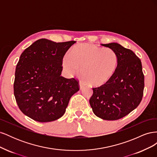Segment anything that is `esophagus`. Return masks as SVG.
Segmentation results:
<instances>
[{
  "instance_id": "34e87169",
  "label": "esophagus",
  "mask_w": 157,
  "mask_h": 157,
  "mask_svg": "<svg viewBox=\"0 0 157 157\" xmlns=\"http://www.w3.org/2000/svg\"><path fill=\"white\" fill-rule=\"evenodd\" d=\"M79 86H80V89H82L84 86H85V84L82 82H79Z\"/></svg>"
}]
</instances>
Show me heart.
<instances>
[{
	"instance_id": "b5f03b06",
	"label": "heart",
	"mask_w": 157,
	"mask_h": 157,
	"mask_svg": "<svg viewBox=\"0 0 157 157\" xmlns=\"http://www.w3.org/2000/svg\"><path fill=\"white\" fill-rule=\"evenodd\" d=\"M118 64L116 52L92 44L84 43L74 46L70 56H64L62 65L69 75L79 73L82 78L93 86L107 83L115 73Z\"/></svg>"
}]
</instances>
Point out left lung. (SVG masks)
<instances>
[{
	"label": "left lung",
	"instance_id": "1",
	"mask_svg": "<svg viewBox=\"0 0 157 157\" xmlns=\"http://www.w3.org/2000/svg\"><path fill=\"white\" fill-rule=\"evenodd\" d=\"M101 46L116 52L118 64L107 83L93 88L90 104L97 117L115 121L128 115L140 105L144 95V75L141 60L131 50L115 42Z\"/></svg>",
	"mask_w": 157,
	"mask_h": 157
}]
</instances>
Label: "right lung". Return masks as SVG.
<instances>
[{
  "instance_id": "add662e5",
  "label": "right lung",
  "mask_w": 157,
  "mask_h": 157,
  "mask_svg": "<svg viewBox=\"0 0 157 157\" xmlns=\"http://www.w3.org/2000/svg\"><path fill=\"white\" fill-rule=\"evenodd\" d=\"M75 41L41 39L21 54L16 65L13 93L21 111L40 122L54 121L65 113L78 81L61 76L63 56Z\"/></svg>"
}]
</instances>
